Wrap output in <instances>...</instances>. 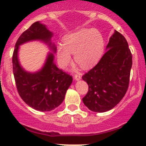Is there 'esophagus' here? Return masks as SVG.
<instances>
[{"label":"esophagus","instance_id":"1","mask_svg":"<svg viewBox=\"0 0 146 146\" xmlns=\"http://www.w3.org/2000/svg\"><path fill=\"white\" fill-rule=\"evenodd\" d=\"M74 78L76 80H79L81 79V75L80 74H77L74 75Z\"/></svg>","mask_w":146,"mask_h":146}]
</instances>
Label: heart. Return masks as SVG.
Here are the masks:
<instances>
[{
	"mask_svg": "<svg viewBox=\"0 0 146 146\" xmlns=\"http://www.w3.org/2000/svg\"><path fill=\"white\" fill-rule=\"evenodd\" d=\"M64 44L57 46V57L62 68L66 66L74 54L75 61L84 69L94 66L101 58L104 49V39L100 31L96 29L83 28L66 35Z\"/></svg>",
	"mask_w": 146,
	"mask_h": 146,
	"instance_id": "obj_1",
	"label": "heart"
}]
</instances>
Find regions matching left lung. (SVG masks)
Returning a JSON list of instances; mask_svg holds the SVG:
<instances>
[{
    "label": "left lung",
    "mask_w": 146,
    "mask_h": 146,
    "mask_svg": "<svg viewBox=\"0 0 146 146\" xmlns=\"http://www.w3.org/2000/svg\"><path fill=\"white\" fill-rule=\"evenodd\" d=\"M131 66L127 41L115 31L99 63L82 77L88 85V91L82 98L85 105L97 113L113 109L127 91Z\"/></svg>",
    "instance_id": "left-lung-1"
}]
</instances>
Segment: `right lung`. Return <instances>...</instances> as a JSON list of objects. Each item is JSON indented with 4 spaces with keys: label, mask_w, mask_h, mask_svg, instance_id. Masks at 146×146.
Here are the masks:
<instances>
[{
    "label": "right lung",
    "mask_w": 146,
    "mask_h": 146,
    "mask_svg": "<svg viewBox=\"0 0 146 146\" xmlns=\"http://www.w3.org/2000/svg\"><path fill=\"white\" fill-rule=\"evenodd\" d=\"M52 36L44 25L36 22L20 35L12 55L13 73L18 94L28 106L38 111H50L61 104L72 82V77L56 66L52 53L48 55L41 70L35 73L25 72L18 60V49L25 42L41 40L55 52V47L50 42Z\"/></svg>",
    "instance_id": "1"
}]
</instances>
